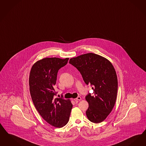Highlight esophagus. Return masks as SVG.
I'll return each mask as SVG.
<instances>
[{"instance_id":"esophagus-1","label":"esophagus","mask_w":146,"mask_h":146,"mask_svg":"<svg viewBox=\"0 0 146 146\" xmlns=\"http://www.w3.org/2000/svg\"><path fill=\"white\" fill-rule=\"evenodd\" d=\"M74 100L75 101H77V100H82V98H81L80 97H78V98L74 99Z\"/></svg>"}]
</instances>
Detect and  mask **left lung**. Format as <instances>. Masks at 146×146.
Instances as JSON below:
<instances>
[{"label":"left lung","mask_w":146,"mask_h":146,"mask_svg":"<svg viewBox=\"0 0 146 146\" xmlns=\"http://www.w3.org/2000/svg\"><path fill=\"white\" fill-rule=\"evenodd\" d=\"M69 63L80 72L86 84L93 86L94 96L85 97L89 105L88 119L94 123L104 121L116 100L118 80L114 67L107 58L92 52L70 58Z\"/></svg>","instance_id":"1"}]
</instances>
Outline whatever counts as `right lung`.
<instances>
[{"label": "right lung", "instance_id": "1", "mask_svg": "<svg viewBox=\"0 0 146 146\" xmlns=\"http://www.w3.org/2000/svg\"><path fill=\"white\" fill-rule=\"evenodd\" d=\"M68 59L42 58L33 65L30 72V92L35 108L47 123L56 128L67 124L73 107L70 99L55 98L58 70L67 64Z\"/></svg>", "mask_w": 146, "mask_h": 146}]
</instances>
